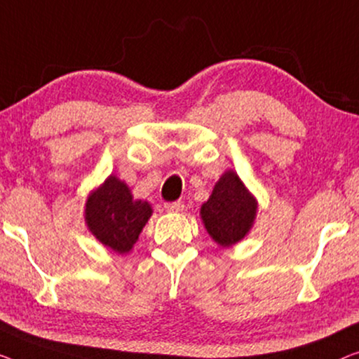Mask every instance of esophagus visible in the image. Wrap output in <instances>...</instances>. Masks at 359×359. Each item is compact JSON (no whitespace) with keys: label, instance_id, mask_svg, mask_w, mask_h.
<instances>
[{"label":"esophagus","instance_id":"1","mask_svg":"<svg viewBox=\"0 0 359 359\" xmlns=\"http://www.w3.org/2000/svg\"><path fill=\"white\" fill-rule=\"evenodd\" d=\"M164 208H165V211H169V212H180V211H184L185 205H184V201L179 200V201H172V203H165Z\"/></svg>","mask_w":359,"mask_h":359}]
</instances>
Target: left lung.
<instances>
[{
  "label": "left lung",
  "instance_id": "8db88e82",
  "mask_svg": "<svg viewBox=\"0 0 359 359\" xmlns=\"http://www.w3.org/2000/svg\"><path fill=\"white\" fill-rule=\"evenodd\" d=\"M256 201L233 170H227L201 206V219L208 233L221 247L242 240L255 221Z\"/></svg>",
  "mask_w": 359,
  "mask_h": 359
}]
</instances>
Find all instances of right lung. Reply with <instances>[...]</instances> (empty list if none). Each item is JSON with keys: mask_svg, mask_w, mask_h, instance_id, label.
Masks as SVG:
<instances>
[{"mask_svg": "<svg viewBox=\"0 0 359 359\" xmlns=\"http://www.w3.org/2000/svg\"><path fill=\"white\" fill-rule=\"evenodd\" d=\"M149 216L151 206L133 200L128 187L114 175L88 196L85 208V221L92 233L121 255L132 250Z\"/></svg>", "mask_w": 359, "mask_h": 359, "instance_id": "obj_1", "label": "right lung"}]
</instances>
